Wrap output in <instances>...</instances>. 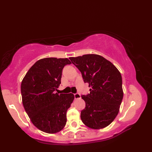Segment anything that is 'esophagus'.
I'll list each match as a JSON object with an SVG mask.
<instances>
[{
    "mask_svg": "<svg viewBox=\"0 0 152 152\" xmlns=\"http://www.w3.org/2000/svg\"><path fill=\"white\" fill-rule=\"evenodd\" d=\"M75 99H81V95L78 94V93H76L75 94Z\"/></svg>",
    "mask_w": 152,
    "mask_h": 152,
    "instance_id": "obj_1",
    "label": "esophagus"
}]
</instances>
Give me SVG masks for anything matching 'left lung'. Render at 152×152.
I'll return each mask as SVG.
<instances>
[{
	"label": "left lung",
	"mask_w": 152,
	"mask_h": 152,
	"mask_svg": "<svg viewBox=\"0 0 152 152\" xmlns=\"http://www.w3.org/2000/svg\"><path fill=\"white\" fill-rule=\"evenodd\" d=\"M81 71L90 94L82 95L86 108L81 111L83 123L94 129L110 125L118 115L123 98L122 77L112 63L97 54L70 57Z\"/></svg>",
	"instance_id": "1"
}]
</instances>
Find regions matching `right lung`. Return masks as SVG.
I'll list each match as a JSON object with an SVG mask.
<instances>
[{
    "label": "right lung",
    "instance_id": "1",
    "mask_svg": "<svg viewBox=\"0 0 152 152\" xmlns=\"http://www.w3.org/2000/svg\"><path fill=\"white\" fill-rule=\"evenodd\" d=\"M68 58H45L37 61L21 84L22 103L31 121L44 132H60L66 125V112L73 94L55 93L61 84L62 69L71 64Z\"/></svg>",
    "mask_w": 152,
    "mask_h": 152
}]
</instances>
